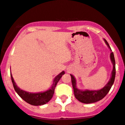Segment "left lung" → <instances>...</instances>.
I'll return each mask as SVG.
<instances>
[{
    "label": "left lung",
    "instance_id": "obj_1",
    "mask_svg": "<svg viewBox=\"0 0 125 125\" xmlns=\"http://www.w3.org/2000/svg\"><path fill=\"white\" fill-rule=\"evenodd\" d=\"M104 41L108 47L111 51L110 53V60L113 64V70L112 72L111 78L110 80L108 81L107 84L99 90H80L76 86V80L74 76L70 74L71 78H72V83L73 86V91H74V94L76 99L78 100L80 102L84 104H91L96 102L97 101H99L100 100L102 99L107 94V93L109 92L110 89H111L112 86L114 84L115 81V73H116V70H115V58H114V53L112 52L111 48L110 45L107 42V41L104 39Z\"/></svg>",
    "mask_w": 125,
    "mask_h": 125
}]
</instances>
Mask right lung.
<instances>
[{
	"label": "right lung",
	"instance_id": "obj_1",
	"mask_svg": "<svg viewBox=\"0 0 125 125\" xmlns=\"http://www.w3.org/2000/svg\"><path fill=\"white\" fill-rule=\"evenodd\" d=\"M64 74H65V72L63 71L61 73H59L57 76H55V78L53 80V84L49 90L38 93H29V92L24 91L21 89L15 83V81L13 78L12 75H11V73H10V76H11V81H12L14 89H15V91L17 92V94L19 95V96L21 97L22 99L24 100L27 103L30 104L32 105L38 106L45 104L52 99L53 93H54L56 85H57V83L59 82V80H60L62 75H63Z\"/></svg>",
	"mask_w": 125,
	"mask_h": 125
}]
</instances>
